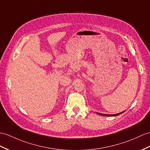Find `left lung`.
Returning a JSON list of instances; mask_svg holds the SVG:
<instances>
[{
    "label": "left lung",
    "mask_w": 150,
    "mask_h": 150,
    "mask_svg": "<svg viewBox=\"0 0 150 150\" xmlns=\"http://www.w3.org/2000/svg\"><path fill=\"white\" fill-rule=\"evenodd\" d=\"M123 112H120V113H118V114H116V115H105V114H102V113H98V112H97V114L100 115H103V116H118L120 114H122V113H123Z\"/></svg>",
    "instance_id": "8db88e82"
}]
</instances>
